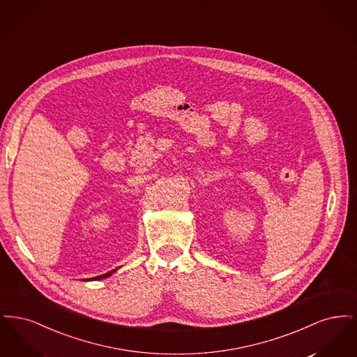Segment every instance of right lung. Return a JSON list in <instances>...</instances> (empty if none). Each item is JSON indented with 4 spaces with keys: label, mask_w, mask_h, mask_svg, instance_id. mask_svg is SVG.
<instances>
[{
    "label": "right lung",
    "mask_w": 357,
    "mask_h": 357,
    "mask_svg": "<svg viewBox=\"0 0 357 357\" xmlns=\"http://www.w3.org/2000/svg\"><path fill=\"white\" fill-rule=\"evenodd\" d=\"M111 273H107V274H102V275H98V277H95L93 280H102V278H105V277H108Z\"/></svg>",
    "instance_id": "add662e5"
}]
</instances>
